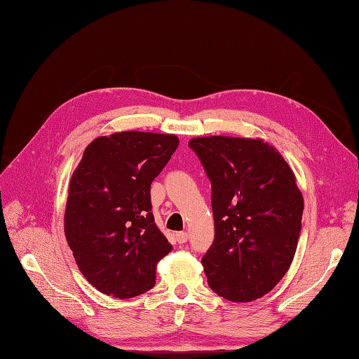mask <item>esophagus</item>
I'll return each mask as SVG.
<instances>
[{
    "instance_id": "obj_1",
    "label": "esophagus",
    "mask_w": 359,
    "mask_h": 359,
    "mask_svg": "<svg viewBox=\"0 0 359 359\" xmlns=\"http://www.w3.org/2000/svg\"><path fill=\"white\" fill-rule=\"evenodd\" d=\"M187 241H189L187 231H180V233H177V242L180 243V245H182V243H186Z\"/></svg>"
}]
</instances>
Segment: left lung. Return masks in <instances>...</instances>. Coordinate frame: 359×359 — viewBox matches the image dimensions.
Instances as JSON below:
<instances>
[{"mask_svg": "<svg viewBox=\"0 0 359 359\" xmlns=\"http://www.w3.org/2000/svg\"><path fill=\"white\" fill-rule=\"evenodd\" d=\"M189 147L212 182L215 239L203 257L208 286L225 300H257L295 255L303 196L294 173L262 140L199 137Z\"/></svg>", "mask_w": 359, "mask_h": 359, "instance_id": "8db88e82", "label": "left lung"}]
</instances>
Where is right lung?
Returning a JSON list of instances; mask_svg holds the SVG:
<instances>
[{
	"instance_id": "add662e5",
	"label": "right lung",
	"mask_w": 359,
	"mask_h": 359,
	"mask_svg": "<svg viewBox=\"0 0 359 359\" xmlns=\"http://www.w3.org/2000/svg\"><path fill=\"white\" fill-rule=\"evenodd\" d=\"M180 140L128 130L86 147L69 181L65 236L95 290L130 299L155 285L156 264L172 251L152 215L151 184Z\"/></svg>"
}]
</instances>
